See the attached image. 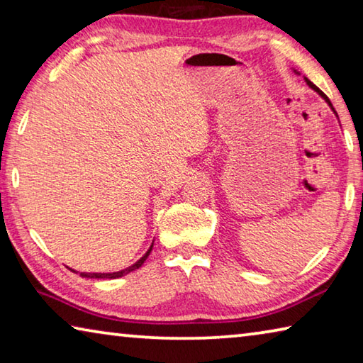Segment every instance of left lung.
Listing matches in <instances>:
<instances>
[{"label": "left lung", "instance_id": "8db88e82", "mask_svg": "<svg viewBox=\"0 0 363 363\" xmlns=\"http://www.w3.org/2000/svg\"><path fill=\"white\" fill-rule=\"evenodd\" d=\"M306 82H307V84H309V86H311V88H312V89H314V91H317V93H318V94H320V96L323 97V99H325V101H327V102L330 104V107H331V108H333V106H331V102H330V99H328V97H327V96H325V94L322 93V91H320V89H318V88H317V86H315L314 83H312V82H309V79H306Z\"/></svg>", "mask_w": 363, "mask_h": 363}]
</instances>
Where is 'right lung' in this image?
I'll list each match as a JSON object with an SVG mask.
<instances>
[{"label":"right lung","instance_id":"add662e5","mask_svg":"<svg viewBox=\"0 0 363 363\" xmlns=\"http://www.w3.org/2000/svg\"><path fill=\"white\" fill-rule=\"evenodd\" d=\"M152 247H153V243H152ZM152 247H150L149 250H147V253H145L143 257H140V259H139L138 262H134L133 266H130V267H126V269H123V270H118V272H113V274H88V272H82L79 275H82V277H88V279H118V277H123V275H125V274L133 272V270H136V269H139L140 266H143L144 261H145L147 257H149V255H150ZM73 272H75V270H73Z\"/></svg>","mask_w":363,"mask_h":363}]
</instances>
